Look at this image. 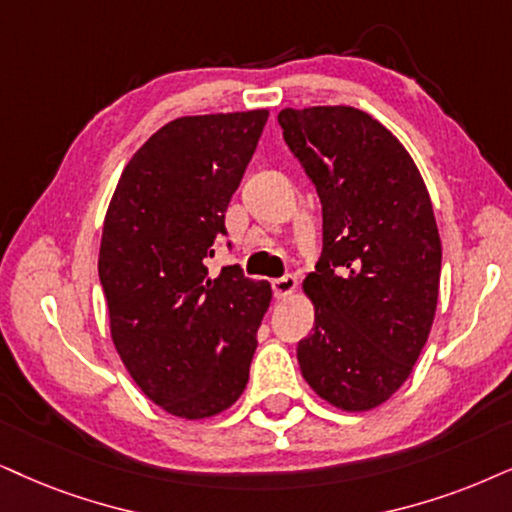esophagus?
Returning a JSON list of instances; mask_svg holds the SVG:
<instances>
[{
	"mask_svg": "<svg viewBox=\"0 0 512 512\" xmlns=\"http://www.w3.org/2000/svg\"><path fill=\"white\" fill-rule=\"evenodd\" d=\"M271 288H274V295L278 300H286V297H290L297 290V278L293 274L274 278V281H271Z\"/></svg>",
	"mask_w": 512,
	"mask_h": 512,
	"instance_id": "34e87169",
	"label": "esophagus"
}]
</instances>
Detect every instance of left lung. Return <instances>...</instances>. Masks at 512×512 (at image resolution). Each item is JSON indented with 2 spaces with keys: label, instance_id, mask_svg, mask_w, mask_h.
Here are the masks:
<instances>
[{
  "label": "left lung",
  "instance_id": "8db88e82",
  "mask_svg": "<svg viewBox=\"0 0 512 512\" xmlns=\"http://www.w3.org/2000/svg\"><path fill=\"white\" fill-rule=\"evenodd\" d=\"M278 125L323 210V252L302 283L314 328L297 342L300 371L328 404L375 409L406 383L435 321L442 241L428 189L359 108H286Z\"/></svg>",
  "mask_w": 512,
  "mask_h": 512
}]
</instances>
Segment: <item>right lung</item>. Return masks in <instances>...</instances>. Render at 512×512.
<instances>
[{
	"label": "right lung",
	"instance_id": "right-lung-1",
	"mask_svg": "<svg viewBox=\"0 0 512 512\" xmlns=\"http://www.w3.org/2000/svg\"><path fill=\"white\" fill-rule=\"evenodd\" d=\"M269 111L189 115L132 155L103 222L99 278L122 364L172 416H217L248 385L271 286L205 257Z\"/></svg>",
	"mask_w": 512,
	"mask_h": 512
}]
</instances>
